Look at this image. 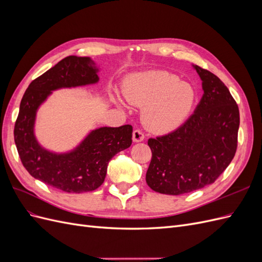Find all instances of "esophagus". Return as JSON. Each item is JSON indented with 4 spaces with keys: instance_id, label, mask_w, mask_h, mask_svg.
Returning <instances> with one entry per match:
<instances>
[{
    "instance_id": "34e87169",
    "label": "esophagus",
    "mask_w": 262,
    "mask_h": 262,
    "mask_svg": "<svg viewBox=\"0 0 262 262\" xmlns=\"http://www.w3.org/2000/svg\"><path fill=\"white\" fill-rule=\"evenodd\" d=\"M132 137H133V141L134 142H142L144 140V133L142 132L141 130H134L133 131V134H132Z\"/></svg>"
}]
</instances>
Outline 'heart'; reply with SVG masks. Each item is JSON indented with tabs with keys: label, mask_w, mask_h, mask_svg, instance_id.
<instances>
[{
	"label": "heart",
	"mask_w": 262,
	"mask_h": 262,
	"mask_svg": "<svg viewBox=\"0 0 262 262\" xmlns=\"http://www.w3.org/2000/svg\"><path fill=\"white\" fill-rule=\"evenodd\" d=\"M123 94L130 104L144 107L143 121L156 133H168L185 122L193 108L196 94L189 83L166 71L134 75Z\"/></svg>",
	"instance_id": "1"
}]
</instances>
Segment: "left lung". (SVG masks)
<instances>
[{
    "label": "left lung",
    "mask_w": 262,
    "mask_h": 262,
    "mask_svg": "<svg viewBox=\"0 0 262 262\" xmlns=\"http://www.w3.org/2000/svg\"><path fill=\"white\" fill-rule=\"evenodd\" d=\"M203 96L178 129L148 139L152 150L146 184L156 192L178 195L213 184L235 156L239 110L220 78L193 66Z\"/></svg>",
    "instance_id": "1"
}]
</instances>
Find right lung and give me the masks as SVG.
<instances>
[{"label": "right lung", "instance_id": "right-lung-1", "mask_svg": "<svg viewBox=\"0 0 262 262\" xmlns=\"http://www.w3.org/2000/svg\"><path fill=\"white\" fill-rule=\"evenodd\" d=\"M98 69L87 57L70 55L31 82L21 98L14 140L24 167L34 178L66 192L93 191L101 186L109 161L132 143V125L93 130L72 152L55 154L38 143L36 113L52 91L98 82Z\"/></svg>", "mask_w": 262, "mask_h": 262}]
</instances>
